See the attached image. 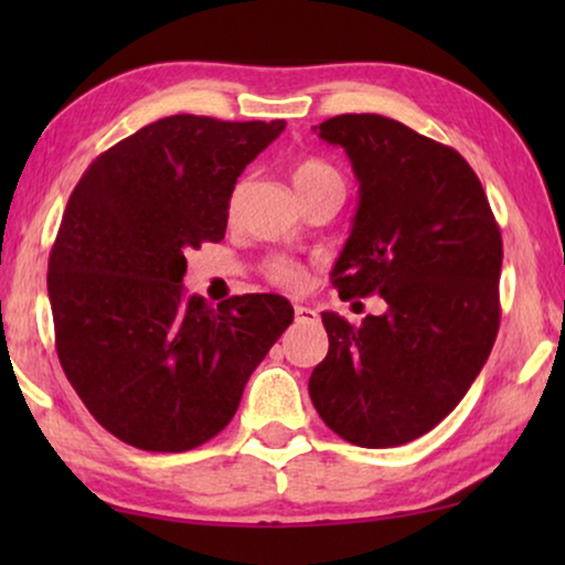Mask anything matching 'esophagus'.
Instances as JSON below:
<instances>
[{"instance_id":"obj_1","label":"esophagus","mask_w":565,"mask_h":565,"mask_svg":"<svg viewBox=\"0 0 565 565\" xmlns=\"http://www.w3.org/2000/svg\"><path fill=\"white\" fill-rule=\"evenodd\" d=\"M296 319L298 321H316L319 319V311L311 306H296Z\"/></svg>"}]
</instances>
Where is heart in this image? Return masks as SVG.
<instances>
[{
  "mask_svg": "<svg viewBox=\"0 0 565 565\" xmlns=\"http://www.w3.org/2000/svg\"><path fill=\"white\" fill-rule=\"evenodd\" d=\"M292 184H296L298 195H306V192L323 188V184H339V188H344L342 174L321 159H300L292 167ZM265 273L280 288H300L306 282V269L288 257L267 259Z\"/></svg>",
  "mask_w": 565,
  "mask_h": 565,
  "instance_id": "b5f03b06",
  "label": "heart"
}]
</instances>
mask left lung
I'll return each mask as SVG.
<instances>
[{
	"label": "left lung",
	"instance_id": "8db88e82",
	"mask_svg": "<svg viewBox=\"0 0 565 565\" xmlns=\"http://www.w3.org/2000/svg\"><path fill=\"white\" fill-rule=\"evenodd\" d=\"M316 130L342 146L360 182L331 282L342 300L377 292L388 311L360 327L321 313L329 352L308 393L347 443L406 445L460 404L497 342L499 223L450 146L370 113L337 115Z\"/></svg>",
	"mask_w": 565,
	"mask_h": 565
}]
</instances>
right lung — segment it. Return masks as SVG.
I'll use <instances>...</instances> for the list:
<instances>
[{
  "label": "right lung",
  "mask_w": 565,
  "mask_h": 565,
  "mask_svg": "<svg viewBox=\"0 0 565 565\" xmlns=\"http://www.w3.org/2000/svg\"><path fill=\"white\" fill-rule=\"evenodd\" d=\"M285 120L172 115L92 161L49 257L61 367L103 427L184 452L234 419L244 385L292 321L275 292L207 306L184 296V254L226 236L238 174Z\"/></svg>",
  "instance_id": "1"
}]
</instances>
